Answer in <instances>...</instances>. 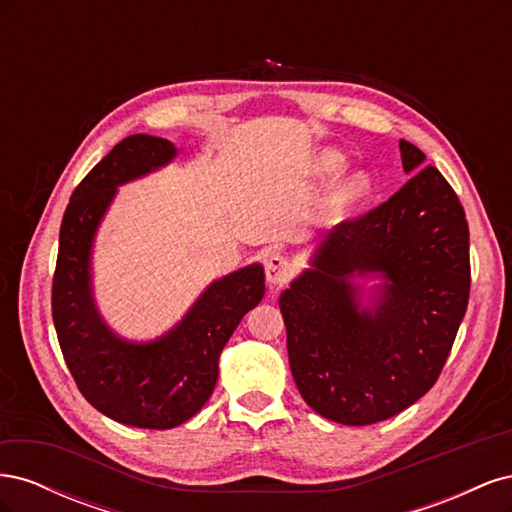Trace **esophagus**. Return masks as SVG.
<instances>
[{
	"mask_svg": "<svg viewBox=\"0 0 512 512\" xmlns=\"http://www.w3.org/2000/svg\"><path fill=\"white\" fill-rule=\"evenodd\" d=\"M265 273H267V282L273 288H280L282 284H286L292 275V267L286 256L282 254H271L267 265H265Z\"/></svg>",
	"mask_w": 512,
	"mask_h": 512,
	"instance_id": "1",
	"label": "esophagus"
}]
</instances>
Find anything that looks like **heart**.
Masks as SVG:
<instances>
[{
  "mask_svg": "<svg viewBox=\"0 0 512 512\" xmlns=\"http://www.w3.org/2000/svg\"><path fill=\"white\" fill-rule=\"evenodd\" d=\"M324 162H327L329 168L335 170L342 166L344 160L339 153H329V156L324 158ZM371 190H374V181H371V177L365 173V170H356V173L348 175L344 181H339V185L333 192V207L335 209L356 207L371 194Z\"/></svg>",
  "mask_w": 512,
  "mask_h": 512,
  "instance_id": "obj_1",
  "label": "heart"
}]
</instances>
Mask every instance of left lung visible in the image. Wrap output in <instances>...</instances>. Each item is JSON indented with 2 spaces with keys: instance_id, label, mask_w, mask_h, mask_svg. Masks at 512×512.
Instances as JSON below:
<instances>
[{
  "instance_id": "1",
  "label": "left lung",
  "mask_w": 512,
  "mask_h": 512,
  "mask_svg": "<svg viewBox=\"0 0 512 512\" xmlns=\"http://www.w3.org/2000/svg\"><path fill=\"white\" fill-rule=\"evenodd\" d=\"M408 183L318 237L280 294L290 371L329 421L371 425L421 399L453 348L470 297V232L455 190L399 141ZM359 279H378L363 289Z\"/></svg>"
}]
</instances>
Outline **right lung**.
<instances>
[{"mask_svg":"<svg viewBox=\"0 0 512 512\" xmlns=\"http://www.w3.org/2000/svg\"><path fill=\"white\" fill-rule=\"evenodd\" d=\"M175 156L166 138L132 134L91 168L61 220L53 277V322L76 386L108 418L141 429H173L207 404L226 342L265 297V269L254 262L213 280L175 327L151 342L121 337L102 318L91 275L96 232L119 185Z\"/></svg>","mask_w":512,"mask_h":512,"instance_id":"add662e5","label":"right lung"}]
</instances>
